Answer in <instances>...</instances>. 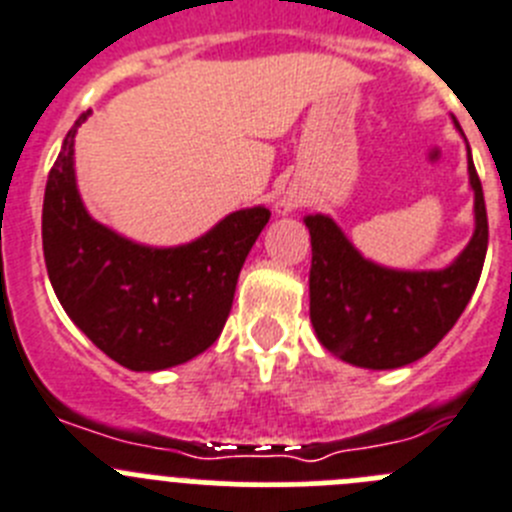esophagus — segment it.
<instances>
[{
    "label": "esophagus",
    "instance_id": "34e87169",
    "mask_svg": "<svg viewBox=\"0 0 512 512\" xmlns=\"http://www.w3.org/2000/svg\"><path fill=\"white\" fill-rule=\"evenodd\" d=\"M290 209H293V204H288V201H283V204L278 206V211H280V214H288Z\"/></svg>",
    "mask_w": 512,
    "mask_h": 512
}]
</instances>
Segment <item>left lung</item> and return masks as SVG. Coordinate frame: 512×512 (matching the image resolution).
<instances>
[{
    "label": "left lung",
    "instance_id": "1",
    "mask_svg": "<svg viewBox=\"0 0 512 512\" xmlns=\"http://www.w3.org/2000/svg\"><path fill=\"white\" fill-rule=\"evenodd\" d=\"M472 242L446 270L403 273L365 260L329 216H306L311 232V324L319 342L344 362L370 370L411 365L449 334L472 298L485 265L487 209L472 155Z\"/></svg>",
    "mask_w": 512,
    "mask_h": 512
}]
</instances>
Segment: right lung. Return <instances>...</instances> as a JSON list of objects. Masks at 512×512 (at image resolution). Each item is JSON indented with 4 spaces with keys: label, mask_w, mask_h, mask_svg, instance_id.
I'll list each match as a JSON object with an SVG mask.
<instances>
[{
    "label": "right lung",
    "mask_w": 512,
    "mask_h": 512,
    "mask_svg": "<svg viewBox=\"0 0 512 512\" xmlns=\"http://www.w3.org/2000/svg\"><path fill=\"white\" fill-rule=\"evenodd\" d=\"M84 119L68 130L45 186L43 255L55 296L73 324L122 367L181 365L222 334L239 270L270 211H234L191 245H135L94 222L78 199L73 137Z\"/></svg>",
    "instance_id": "right-lung-1"
}]
</instances>
